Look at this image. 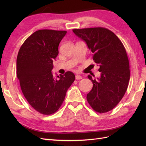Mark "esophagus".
<instances>
[{
    "label": "esophagus",
    "instance_id": "esophagus-1",
    "mask_svg": "<svg viewBox=\"0 0 146 146\" xmlns=\"http://www.w3.org/2000/svg\"><path fill=\"white\" fill-rule=\"evenodd\" d=\"M82 78V77L81 76H79V75H77L76 76V80H80V79Z\"/></svg>",
    "mask_w": 146,
    "mask_h": 146
}]
</instances>
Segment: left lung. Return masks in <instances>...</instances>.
<instances>
[{"instance_id":"1","label":"left lung","mask_w":146,"mask_h":146,"mask_svg":"<svg viewBox=\"0 0 146 146\" xmlns=\"http://www.w3.org/2000/svg\"><path fill=\"white\" fill-rule=\"evenodd\" d=\"M72 31L85 41L101 73L98 80H92L90 75L88 76L93 84L86 96L88 102L96 112H108L121 101L129 85L130 66L125 48L116 35L106 28Z\"/></svg>"}]
</instances>
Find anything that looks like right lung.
Wrapping results in <instances>:
<instances>
[{"label": "right lung", "mask_w": 146, "mask_h": 146, "mask_svg": "<svg viewBox=\"0 0 146 146\" xmlns=\"http://www.w3.org/2000/svg\"><path fill=\"white\" fill-rule=\"evenodd\" d=\"M66 31L39 30L26 39L19 50L16 74L21 90L32 107L41 114H54L62 105L68 88L75 80L70 71L55 77L53 61Z\"/></svg>", "instance_id": "1"}]
</instances>
